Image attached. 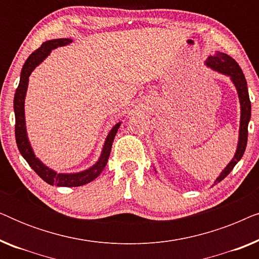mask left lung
Masks as SVG:
<instances>
[{"label":"left lung","instance_id":"left-lung-1","mask_svg":"<svg viewBox=\"0 0 259 259\" xmlns=\"http://www.w3.org/2000/svg\"><path fill=\"white\" fill-rule=\"evenodd\" d=\"M206 66L231 77L232 82L235 83L237 92H238L240 102V126L238 146H237L235 157H233L232 160L230 161V164L224 168V171L221 173V176L215 179V185L217 183L222 182L225 177H228L229 173L232 171L237 162L242 159L244 152H245L247 143V125H249L251 118V102L249 98V92H247V83L245 76L243 74V70L240 69L238 63L231 56L225 54V53L217 52L213 56H208L206 60Z\"/></svg>","mask_w":259,"mask_h":259}]
</instances>
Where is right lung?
<instances>
[{
  "label": "right lung",
  "instance_id": "1",
  "mask_svg": "<svg viewBox=\"0 0 259 259\" xmlns=\"http://www.w3.org/2000/svg\"><path fill=\"white\" fill-rule=\"evenodd\" d=\"M72 42L70 38H56V40L46 41L41 45L40 48H37L34 53H31L27 61L24 62L22 67V72H21V79L19 87L16 88L15 97H14V112H15V139L17 147H19L20 153L22 157L26 159L28 164L31 168L36 172V175L44 179L46 183L49 185H56V186H65V187H76L82 186L84 184L91 183L92 180L98 178V176L102 172V169L106 167L108 161L109 153L112 150V144L114 140V137L120 123L116 125L108 133L107 138H106L104 150L101 152L100 158L97 161V164L92 166L91 168L86 169V171L79 172V173H56L53 169L48 168L47 166L42 164L38 159L35 157L33 150L29 144L27 137L26 131V120H24V98H26V92L28 87V81H29V75L31 72L35 69V67L38 66V63L44 61L46 56L51 53L53 49L61 47V46H66Z\"/></svg>",
  "mask_w": 259,
  "mask_h": 259
}]
</instances>
